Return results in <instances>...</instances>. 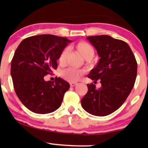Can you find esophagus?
I'll use <instances>...</instances> for the list:
<instances>
[{
    "label": "esophagus",
    "mask_w": 148,
    "mask_h": 148,
    "mask_svg": "<svg viewBox=\"0 0 148 148\" xmlns=\"http://www.w3.org/2000/svg\"><path fill=\"white\" fill-rule=\"evenodd\" d=\"M77 82H70V86H74L77 84Z\"/></svg>",
    "instance_id": "1"
}]
</instances>
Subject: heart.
<instances>
[{
	"label": "heart",
	"mask_w": 148,
	"mask_h": 148,
	"mask_svg": "<svg viewBox=\"0 0 148 148\" xmlns=\"http://www.w3.org/2000/svg\"><path fill=\"white\" fill-rule=\"evenodd\" d=\"M76 49L86 59H90L95 55V49L93 46L86 41H79L76 44ZM69 47H66L61 52L59 56V62L62 66H64L66 63V57L69 53ZM83 74V71L81 69L69 67L65 69L61 72L62 78L69 82H75L79 79Z\"/></svg>",
	"instance_id": "obj_1"
}]
</instances>
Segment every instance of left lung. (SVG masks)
<instances>
[{
	"label": "left lung",
	"instance_id": "obj_1",
	"mask_svg": "<svg viewBox=\"0 0 148 148\" xmlns=\"http://www.w3.org/2000/svg\"><path fill=\"white\" fill-rule=\"evenodd\" d=\"M100 56L88 77L98 79L102 86L96 89L87 84L88 92L82 99V107L89 114L106 116L114 112L125 102L135 84L138 64L129 45L107 35L87 37Z\"/></svg>",
	"mask_w": 148,
	"mask_h": 148
}]
</instances>
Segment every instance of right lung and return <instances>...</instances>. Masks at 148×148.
<instances>
[{
    "instance_id": "add662e5",
    "label": "right lung",
    "mask_w": 148,
    "mask_h": 148,
    "mask_svg": "<svg viewBox=\"0 0 148 148\" xmlns=\"http://www.w3.org/2000/svg\"><path fill=\"white\" fill-rule=\"evenodd\" d=\"M70 41L43 34L25 38L16 49L10 68L13 87L21 102L33 112L48 114L62 104L69 84L59 77L46 82L44 77L56 69L59 55Z\"/></svg>"
}]
</instances>
